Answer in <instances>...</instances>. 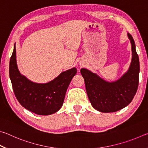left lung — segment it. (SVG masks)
Wrapping results in <instances>:
<instances>
[{
    "mask_svg": "<svg viewBox=\"0 0 148 148\" xmlns=\"http://www.w3.org/2000/svg\"><path fill=\"white\" fill-rule=\"evenodd\" d=\"M132 60L129 69L119 79L108 82L89 70L82 69L87 96L92 106L101 112H115L131 103L139 83L140 62L133 38L129 33Z\"/></svg>",
    "mask_w": 148,
    "mask_h": 148,
    "instance_id": "1",
    "label": "left lung"
}]
</instances>
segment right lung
Wrapping results in <instances>:
<instances>
[{
    "label": "right lung",
    "mask_w": 148,
    "mask_h": 148,
    "mask_svg": "<svg viewBox=\"0 0 148 148\" xmlns=\"http://www.w3.org/2000/svg\"><path fill=\"white\" fill-rule=\"evenodd\" d=\"M76 72L74 67L62 72L48 83H34L19 71L14 45L9 66L12 87L20 104L34 114L47 116L59 110L63 104L67 88Z\"/></svg>",
    "instance_id": "add662e5"
}]
</instances>
